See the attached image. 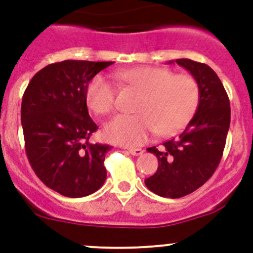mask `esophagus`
Returning a JSON list of instances; mask_svg holds the SVG:
<instances>
[{
	"label": "esophagus",
	"mask_w": 253,
	"mask_h": 253,
	"mask_svg": "<svg viewBox=\"0 0 253 253\" xmlns=\"http://www.w3.org/2000/svg\"><path fill=\"white\" fill-rule=\"evenodd\" d=\"M126 151H128L130 154H133V156H139V154L143 153V149L140 148H128Z\"/></svg>",
	"instance_id": "34e87169"
}]
</instances>
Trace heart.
Masks as SVG:
<instances>
[{"mask_svg":"<svg viewBox=\"0 0 253 253\" xmlns=\"http://www.w3.org/2000/svg\"><path fill=\"white\" fill-rule=\"evenodd\" d=\"M125 84L142 91L134 115H118L105 126L109 140L139 146L153 133L171 137L186 126L198 111L200 87L193 76L163 67H138L116 73ZM86 102L97 115L113 113L116 90L102 76H95L86 88Z\"/></svg>","mask_w":253,"mask_h":253,"instance_id":"1","label":"heart"}]
</instances>
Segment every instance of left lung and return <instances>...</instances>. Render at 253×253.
<instances>
[{"label": "left lung", "mask_w": 253, "mask_h": 253, "mask_svg": "<svg viewBox=\"0 0 253 253\" xmlns=\"http://www.w3.org/2000/svg\"><path fill=\"white\" fill-rule=\"evenodd\" d=\"M176 63L198 81L200 104L178 137L147 149L158 158V169L144 184L154 194L169 199L194 193L213 176L222 160L231 124L229 99L213 69L191 59H176Z\"/></svg>", "instance_id": "obj_1"}]
</instances>
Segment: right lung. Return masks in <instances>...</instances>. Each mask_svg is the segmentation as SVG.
I'll return each mask as SVG.
<instances>
[{"label":"right lung","instance_id":"1","mask_svg":"<svg viewBox=\"0 0 253 253\" xmlns=\"http://www.w3.org/2000/svg\"><path fill=\"white\" fill-rule=\"evenodd\" d=\"M113 62L63 60L31 78L21 104L25 152L35 175L68 198L95 193L106 180L109 144L90 143L97 125L88 115L86 88Z\"/></svg>","mask_w":253,"mask_h":253}]
</instances>
